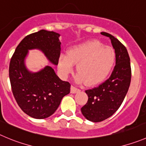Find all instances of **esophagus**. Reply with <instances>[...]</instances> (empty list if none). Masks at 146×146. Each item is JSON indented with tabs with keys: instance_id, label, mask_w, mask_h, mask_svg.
I'll return each instance as SVG.
<instances>
[{
	"instance_id": "obj_1",
	"label": "esophagus",
	"mask_w": 146,
	"mask_h": 146,
	"mask_svg": "<svg viewBox=\"0 0 146 146\" xmlns=\"http://www.w3.org/2000/svg\"><path fill=\"white\" fill-rule=\"evenodd\" d=\"M79 91H80V90H79L78 88H77L76 87H74V85L71 86V92H72V93L74 94V93L78 92Z\"/></svg>"
}]
</instances>
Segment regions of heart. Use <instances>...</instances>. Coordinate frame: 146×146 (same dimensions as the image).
Returning <instances> with one entry per match:
<instances>
[{"mask_svg":"<svg viewBox=\"0 0 146 146\" xmlns=\"http://www.w3.org/2000/svg\"><path fill=\"white\" fill-rule=\"evenodd\" d=\"M115 60V54L111 47L102 43L91 41L70 48L69 53L59 56L58 68L64 77L73 72L77 64L76 81L96 84L102 81L112 69Z\"/></svg>","mask_w":146,"mask_h":146,"instance_id":"1","label":"heart"}]
</instances>
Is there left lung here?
<instances>
[{
  "label": "left lung",
  "instance_id": "left-lung-1",
  "mask_svg": "<svg viewBox=\"0 0 146 146\" xmlns=\"http://www.w3.org/2000/svg\"><path fill=\"white\" fill-rule=\"evenodd\" d=\"M115 53V66L110 77L96 87L85 90L88 101L81 108L86 119L94 123L103 121L118 110L128 91L131 80L130 57L125 46L116 38L106 32Z\"/></svg>",
  "mask_w": 146,
  "mask_h": 146
}]
</instances>
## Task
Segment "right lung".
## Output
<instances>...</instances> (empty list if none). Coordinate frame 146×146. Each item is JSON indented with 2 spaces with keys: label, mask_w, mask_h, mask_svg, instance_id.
Masks as SVG:
<instances>
[{
  "label": "right lung",
  "mask_w": 146,
  "mask_h": 146,
  "mask_svg": "<svg viewBox=\"0 0 146 146\" xmlns=\"http://www.w3.org/2000/svg\"><path fill=\"white\" fill-rule=\"evenodd\" d=\"M60 34L40 30L26 36L18 45L9 65L12 92L21 109L30 117L44 119L54 113L62 98L70 92L71 84L62 81L50 66L37 72L29 71L25 59L29 50L39 49L54 65L59 62Z\"/></svg>",
  "instance_id": "add662e5"
}]
</instances>
